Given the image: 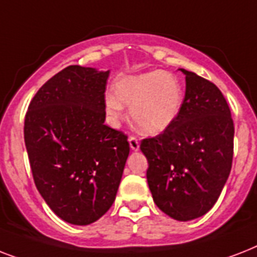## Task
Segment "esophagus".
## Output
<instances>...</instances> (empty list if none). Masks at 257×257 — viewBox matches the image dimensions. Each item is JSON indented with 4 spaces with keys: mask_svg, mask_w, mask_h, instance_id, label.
Returning a JSON list of instances; mask_svg holds the SVG:
<instances>
[{
    "mask_svg": "<svg viewBox=\"0 0 257 257\" xmlns=\"http://www.w3.org/2000/svg\"><path fill=\"white\" fill-rule=\"evenodd\" d=\"M128 141H129V145H131V149H132V151H139V148H140V144H139V140H137L136 137L131 136L128 139Z\"/></svg>",
    "mask_w": 257,
    "mask_h": 257,
    "instance_id": "obj_1",
    "label": "esophagus"
}]
</instances>
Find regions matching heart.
I'll list each match as a JSON object with an SVG mask.
<instances>
[{"label":"heart","instance_id":"heart-1","mask_svg":"<svg viewBox=\"0 0 257 257\" xmlns=\"http://www.w3.org/2000/svg\"><path fill=\"white\" fill-rule=\"evenodd\" d=\"M181 102L183 90L177 78L155 70L118 80L114 84V96L105 98V108L110 118L118 120L124 105H128L137 128L147 135H157L176 120Z\"/></svg>","mask_w":257,"mask_h":257}]
</instances>
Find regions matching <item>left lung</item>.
<instances>
[{
  "instance_id": "8db88e82",
  "label": "left lung",
  "mask_w": 257,
  "mask_h": 257,
  "mask_svg": "<svg viewBox=\"0 0 257 257\" xmlns=\"http://www.w3.org/2000/svg\"><path fill=\"white\" fill-rule=\"evenodd\" d=\"M176 120L140 149L148 160L149 189L161 211L179 221L205 215L219 199L232 168L235 126L220 89L193 72Z\"/></svg>"
}]
</instances>
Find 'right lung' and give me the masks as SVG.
Returning <instances> with one entry per match:
<instances>
[{
  "instance_id": "right-lung-1",
  "label": "right lung",
  "mask_w": 257,
  "mask_h": 257,
  "mask_svg": "<svg viewBox=\"0 0 257 257\" xmlns=\"http://www.w3.org/2000/svg\"><path fill=\"white\" fill-rule=\"evenodd\" d=\"M109 70L70 65L38 89L24 137L34 184L66 223L88 225L112 207L129 155L126 135L105 121Z\"/></svg>"
}]
</instances>
